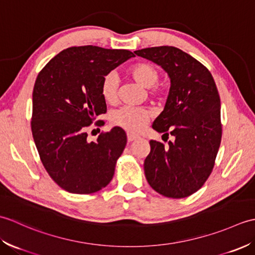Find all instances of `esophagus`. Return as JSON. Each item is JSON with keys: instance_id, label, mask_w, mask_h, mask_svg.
<instances>
[{"instance_id": "obj_1", "label": "esophagus", "mask_w": 255, "mask_h": 255, "mask_svg": "<svg viewBox=\"0 0 255 255\" xmlns=\"http://www.w3.org/2000/svg\"><path fill=\"white\" fill-rule=\"evenodd\" d=\"M137 139H139V137L136 136V134H131V133H128L127 134L128 142H132V141H134V140H137Z\"/></svg>"}]
</instances>
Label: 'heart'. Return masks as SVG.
<instances>
[{
  "label": "heart",
  "instance_id": "heart-1",
  "mask_svg": "<svg viewBox=\"0 0 255 255\" xmlns=\"http://www.w3.org/2000/svg\"><path fill=\"white\" fill-rule=\"evenodd\" d=\"M128 75L143 88L150 89L151 94L161 96L163 91L160 88H154L159 81L160 71L154 64L149 62H139L128 69ZM118 77L116 73H107L102 80L101 93L103 99L108 103H114L117 99ZM152 117V113L147 108L124 106L112 114L111 121L115 126L121 127L130 132H138L147 125Z\"/></svg>",
  "mask_w": 255,
  "mask_h": 255
}]
</instances>
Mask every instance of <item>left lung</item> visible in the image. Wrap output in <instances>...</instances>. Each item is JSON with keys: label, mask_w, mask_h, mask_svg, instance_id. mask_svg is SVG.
<instances>
[{"label": "left lung", "mask_w": 255, "mask_h": 255, "mask_svg": "<svg viewBox=\"0 0 255 255\" xmlns=\"http://www.w3.org/2000/svg\"><path fill=\"white\" fill-rule=\"evenodd\" d=\"M137 56L158 64L171 86L152 128L174 137L169 147L150 141L144 174L155 192L184 198L197 192L214 169L221 141L220 97L213 75L196 59L172 46L145 48Z\"/></svg>", "instance_id": "8db88e82"}]
</instances>
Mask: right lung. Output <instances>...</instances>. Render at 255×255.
<instances>
[{"mask_svg": "<svg viewBox=\"0 0 255 255\" xmlns=\"http://www.w3.org/2000/svg\"><path fill=\"white\" fill-rule=\"evenodd\" d=\"M131 57L125 49L71 47L38 74L32 91V137L48 174L64 191L91 194L112 181L126 147V132L114 127L90 142L86 129L106 113L103 78Z\"/></svg>", "mask_w": 255, "mask_h": 255, "instance_id": "add662e5", "label": "right lung"}]
</instances>
